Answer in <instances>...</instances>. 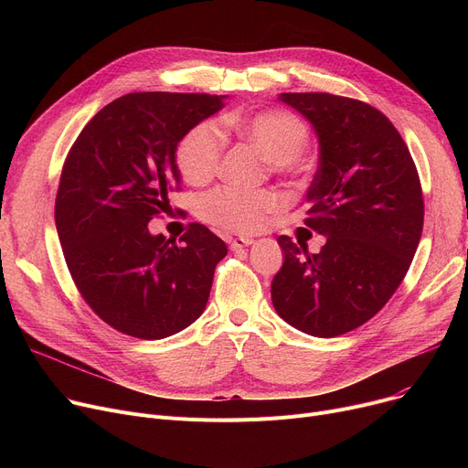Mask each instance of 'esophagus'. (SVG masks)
I'll return each mask as SVG.
<instances>
[{"label":"esophagus","mask_w":468,"mask_h":468,"mask_svg":"<svg viewBox=\"0 0 468 468\" xmlns=\"http://www.w3.org/2000/svg\"><path fill=\"white\" fill-rule=\"evenodd\" d=\"M250 244H254V239H250V237H237V239L229 240V249L231 250H240L244 247H250Z\"/></svg>","instance_id":"1"}]
</instances>
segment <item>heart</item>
<instances>
[{"instance_id": "b5f03b06", "label": "heart", "mask_w": 468, "mask_h": 468, "mask_svg": "<svg viewBox=\"0 0 468 468\" xmlns=\"http://www.w3.org/2000/svg\"><path fill=\"white\" fill-rule=\"evenodd\" d=\"M224 129L250 142L269 163L284 168L298 161L309 144V131L288 112L269 110L247 117H226ZM224 155V140L210 121L195 125L178 145V166L189 184H205L216 176ZM282 210V199L275 191L218 187L201 203V214L210 224L235 231L256 233L265 229Z\"/></svg>"}]
</instances>
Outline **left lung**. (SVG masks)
<instances>
[{
  "label": "left lung",
  "mask_w": 468,
  "mask_h": 468,
  "mask_svg": "<svg viewBox=\"0 0 468 468\" xmlns=\"http://www.w3.org/2000/svg\"><path fill=\"white\" fill-rule=\"evenodd\" d=\"M318 138L305 226L318 254L281 235L271 282L282 321L314 337L347 334L381 311L406 277L423 231V193L408 145L376 108L328 92H281Z\"/></svg>",
  "instance_id": "8db88e82"
}]
</instances>
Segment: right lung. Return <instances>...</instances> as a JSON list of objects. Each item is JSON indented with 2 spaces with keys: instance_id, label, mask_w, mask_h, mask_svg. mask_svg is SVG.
Masks as SVG:
<instances>
[{
  "instance_id": "1",
  "label": "right lung",
  "mask_w": 468,
  "mask_h": 468,
  "mask_svg": "<svg viewBox=\"0 0 468 468\" xmlns=\"http://www.w3.org/2000/svg\"><path fill=\"white\" fill-rule=\"evenodd\" d=\"M205 92H131L104 106L66 157L55 221L73 282L112 328L163 339L207 307L226 242L201 224L175 244L147 228L172 212L180 189L176 150L201 121L224 108Z\"/></svg>"
}]
</instances>
